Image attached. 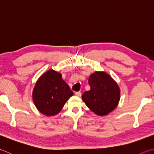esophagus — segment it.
Segmentation results:
<instances>
[{"instance_id":"34e87169","label":"esophagus","mask_w":154,"mask_h":154,"mask_svg":"<svg viewBox=\"0 0 154 154\" xmlns=\"http://www.w3.org/2000/svg\"><path fill=\"white\" fill-rule=\"evenodd\" d=\"M75 96L80 97L81 96H82V93H81L80 91H76V92H75Z\"/></svg>"}]
</instances>
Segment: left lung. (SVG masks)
Listing matches in <instances>:
<instances>
[{
    "mask_svg": "<svg viewBox=\"0 0 154 154\" xmlns=\"http://www.w3.org/2000/svg\"><path fill=\"white\" fill-rule=\"evenodd\" d=\"M88 83L90 90L82 95L86 106L99 116L114 110L120 100V88L115 81L105 72L96 71L89 76Z\"/></svg>",
    "mask_w": 154,
    "mask_h": 154,
    "instance_id": "obj_1",
    "label": "left lung"
}]
</instances>
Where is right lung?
Listing matches in <instances>:
<instances>
[{
    "mask_svg": "<svg viewBox=\"0 0 154 154\" xmlns=\"http://www.w3.org/2000/svg\"><path fill=\"white\" fill-rule=\"evenodd\" d=\"M73 95L62 75L48 70L42 75L33 88L32 97L35 107L46 116H54L62 110Z\"/></svg>",
    "mask_w": 154,
    "mask_h": 154,
    "instance_id": "add662e5",
    "label": "right lung"
}]
</instances>
